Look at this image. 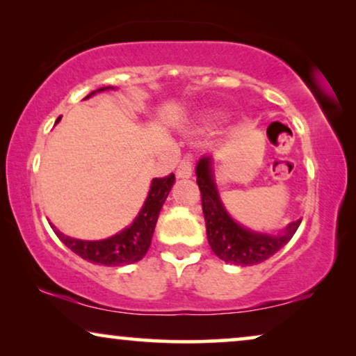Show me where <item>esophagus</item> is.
Masks as SVG:
<instances>
[{
    "instance_id": "34e87169",
    "label": "esophagus",
    "mask_w": 356,
    "mask_h": 356,
    "mask_svg": "<svg viewBox=\"0 0 356 356\" xmlns=\"http://www.w3.org/2000/svg\"><path fill=\"white\" fill-rule=\"evenodd\" d=\"M193 175V157L191 155H184L181 162L178 163L177 177L178 178H189Z\"/></svg>"
}]
</instances>
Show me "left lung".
Here are the masks:
<instances>
[{"label": "left lung", "mask_w": 356, "mask_h": 356, "mask_svg": "<svg viewBox=\"0 0 356 356\" xmlns=\"http://www.w3.org/2000/svg\"><path fill=\"white\" fill-rule=\"evenodd\" d=\"M211 157H202L197 162V186L201 189L202 212L207 228V240L216 256L228 264L254 266L269 259L282 250L298 230L301 220L289 223L280 235L256 233L241 227L223 207L213 181Z\"/></svg>", "instance_id": "8db88e82"}]
</instances>
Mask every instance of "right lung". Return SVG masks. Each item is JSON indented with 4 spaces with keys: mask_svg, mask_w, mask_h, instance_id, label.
Masks as SVG:
<instances>
[{
    "mask_svg": "<svg viewBox=\"0 0 356 356\" xmlns=\"http://www.w3.org/2000/svg\"><path fill=\"white\" fill-rule=\"evenodd\" d=\"M106 89H110V87H102V89L92 92L90 95H94L95 92H102ZM90 95H87L86 99H89ZM58 121H60V118L56 120V123ZM173 173L165 178H154L152 183H150V191L147 194V199H145L144 206L138 213V217L134 218V222L131 223L128 228H124V230H121L113 236L106 238V240H76V238L63 235V233L60 230H56V227L51 225V223L50 227L53 228V232L56 233V236L60 238L72 252L81 256L82 259L100 266L133 264V262L143 259L145 252L149 250L159 213L162 211V206L165 199L168 196L170 189L173 186Z\"/></svg>",
    "mask_w": 356,
    "mask_h": 356,
    "instance_id": "obj_1",
    "label": "right lung"
}]
</instances>
